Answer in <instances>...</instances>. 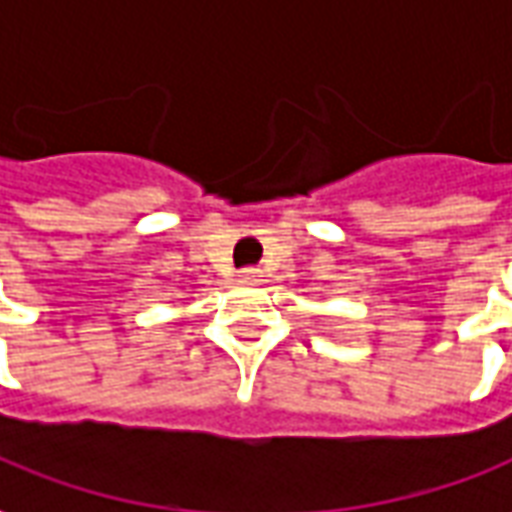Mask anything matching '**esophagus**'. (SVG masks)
Returning <instances> with one entry per match:
<instances>
[{
	"instance_id": "1",
	"label": "esophagus",
	"mask_w": 512,
	"mask_h": 512,
	"mask_svg": "<svg viewBox=\"0 0 512 512\" xmlns=\"http://www.w3.org/2000/svg\"><path fill=\"white\" fill-rule=\"evenodd\" d=\"M238 277H241V282H260V271L257 268H244Z\"/></svg>"
}]
</instances>
